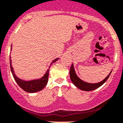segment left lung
I'll list each match as a JSON object with an SVG mask.
<instances>
[{
  "mask_svg": "<svg viewBox=\"0 0 123 123\" xmlns=\"http://www.w3.org/2000/svg\"><path fill=\"white\" fill-rule=\"evenodd\" d=\"M111 72L112 71H111L110 74H109L103 80L100 81V82L97 83H87L85 82V81H84L81 80L76 75V73H75V71H74L73 64H72L71 67H70V79H71L72 83H73V85H74L75 86L77 87L78 88L83 90V91L89 92V91H92V90H96L98 88H99L101 86L103 85L106 81L108 79L109 76H110Z\"/></svg>",
  "mask_w": 123,
  "mask_h": 123,
  "instance_id": "8db88e82",
  "label": "left lung"
}]
</instances>
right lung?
<instances>
[{"mask_svg":"<svg viewBox=\"0 0 123 123\" xmlns=\"http://www.w3.org/2000/svg\"><path fill=\"white\" fill-rule=\"evenodd\" d=\"M12 50V47H11ZM58 58H56L54 60L52 61V62L51 63V65L52 63H55L56 61H57ZM10 70H11L13 76V78L15 79L18 85L21 88L24 90L25 92H28V93H36V92H39L42 90L43 89L45 88L46 85H47V83H48V79H49V69H50V67H49V69L47 70L45 74H44L42 78H39V79H35L32 80H24L16 76V74H15L14 70H13V67L12 65V60L11 57L10 55Z\"/></svg>","mask_w":123,"mask_h":123,"instance_id":"obj_1","label":"right lung"}]
</instances>
